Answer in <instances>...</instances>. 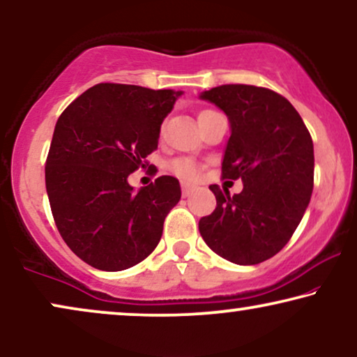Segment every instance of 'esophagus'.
Segmentation results:
<instances>
[{"instance_id":"obj_1","label":"esophagus","mask_w":357,"mask_h":357,"mask_svg":"<svg viewBox=\"0 0 357 357\" xmlns=\"http://www.w3.org/2000/svg\"><path fill=\"white\" fill-rule=\"evenodd\" d=\"M183 196H189V194H191V191L194 189V186L192 184H189V183H183Z\"/></svg>"}]
</instances>
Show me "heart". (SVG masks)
Returning <instances> with one entry per match:
<instances>
[{"mask_svg": "<svg viewBox=\"0 0 357 357\" xmlns=\"http://www.w3.org/2000/svg\"><path fill=\"white\" fill-rule=\"evenodd\" d=\"M208 111H202L201 114H206ZM199 114V116H201ZM173 171L178 176L184 179H196L199 176V166L191 160H178L173 163Z\"/></svg>", "mask_w": 357, "mask_h": 357, "instance_id": "heart-1", "label": "heart"}]
</instances>
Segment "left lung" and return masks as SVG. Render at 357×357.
<instances>
[{"instance_id":"obj_1","label":"left lung","mask_w":357,"mask_h":357,"mask_svg":"<svg viewBox=\"0 0 357 357\" xmlns=\"http://www.w3.org/2000/svg\"><path fill=\"white\" fill-rule=\"evenodd\" d=\"M199 98L228 117L222 173L243 183V191L231 197L217 184L208 186L217 207L199 220V231L230 263H263L286 246L310 202L312 137L296 107L271 89L223 84Z\"/></svg>"}]
</instances>
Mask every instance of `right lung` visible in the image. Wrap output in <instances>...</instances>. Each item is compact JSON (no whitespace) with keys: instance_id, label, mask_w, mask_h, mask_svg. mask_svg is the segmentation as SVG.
Returning <instances> with one entry per match:
<instances>
[{"instance_id":"add662e5","label":"right lung","mask_w":357,"mask_h":357,"mask_svg":"<svg viewBox=\"0 0 357 357\" xmlns=\"http://www.w3.org/2000/svg\"><path fill=\"white\" fill-rule=\"evenodd\" d=\"M183 91L101 83L61 112L45 188L61 238L93 268L123 271L156 248L181 199L173 176L135 191L127 178L156 150L160 127Z\"/></svg>"}]
</instances>
